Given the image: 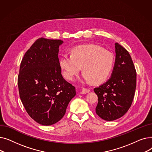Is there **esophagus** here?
Returning a JSON list of instances; mask_svg holds the SVG:
<instances>
[{"label":"esophagus","mask_w":152,"mask_h":152,"mask_svg":"<svg viewBox=\"0 0 152 152\" xmlns=\"http://www.w3.org/2000/svg\"><path fill=\"white\" fill-rule=\"evenodd\" d=\"M90 92V90L89 89H87V88H83L81 91V94H85L87 93H89Z\"/></svg>","instance_id":"esophagus-1"}]
</instances>
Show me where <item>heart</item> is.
Wrapping results in <instances>:
<instances>
[{
	"label": "heart",
	"mask_w": 152,
	"mask_h": 152,
	"mask_svg": "<svg viewBox=\"0 0 152 152\" xmlns=\"http://www.w3.org/2000/svg\"><path fill=\"white\" fill-rule=\"evenodd\" d=\"M114 62L112 52L94 44L76 46L72 49L71 55L63 54L59 60L63 76L68 80H73L82 68L83 78L95 84L107 80Z\"/></svg>",
	"instance_id": "obj_1"
}]
</instances>
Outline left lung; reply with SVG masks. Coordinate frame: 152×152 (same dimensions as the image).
Here are the masks:
<instances>
[{"mask_svg":"<svg viewBox=\"0 0 152 152\" xmlns=\"http://www.w3.org/2000/svg\"><path fill=\"white\" fill-rule=\"evenodd\" d=\"M116 57L110 78L94 89L98 96L97 115L111 121L122 117L131 106L136 87V71L129 52L115 44Z\"/></svg>","mask_w":152,"mask_h":152,"instance_id":"8db88e82","label":"left lung"}]
</instances>
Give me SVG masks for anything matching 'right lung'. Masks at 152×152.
Here are the masks:
<instances>
[{
	"instance_id": "right-lung-1",
	"label": "right lung",
	"mask_w": 152,
	"mask_h": 152,
	"mask_svg": "<svg viewBox=\"0 0 152 152\" xmlns=\"http://www.w3.org/2000/svg\"><path fill=\"white\" fill-rule=\"evenodd\" d=\"M63 43L61 40L38 39L20 65L18 86L21 100L31 118L44 126L59 121L76 94L75 87L61 73L58 55Z\"/></svg>"
}]
</instances>
